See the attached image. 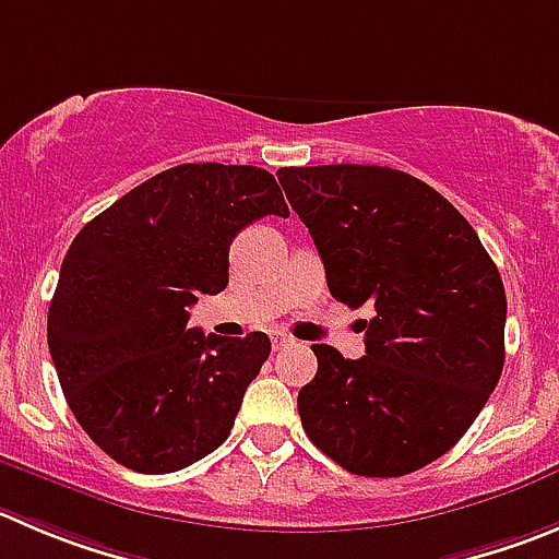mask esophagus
I'll use <instances>...</instances> for the list:
<instances>
[{"mask_svg":"<svg viewBox=\"0 0 559 559\" xmlns=\"http://www.w3.org/2000/svg\"><path fill=\"white\" fill-rule=\"evenodd\" d=\"M296 340L290 337V334H274V350H283L288 348V345H294Z\"/></svg>","mask_w":559,"mask_h":559,"instance_id":"esophagus-1","label":"esophagus"}]
</instances>
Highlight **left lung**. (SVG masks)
<instances>
[{"label":"left lung","instance_id":"left-lung-1","mask_svg":"<svg viewBox=\"0 0 559 559\" xmlns=\"http://www.w3.org/2000/svg\"><path fill=\"white\" fill-rule=\"evenodd\" d=\"M329 294L373 307L365 356L312 345L305 433L354 475L401 477L469 430L504 365L502 276L469 222L414 175L373 164L283 167Z\"/></svg>","mask_w":559,"mask_h":559}]
</instances>
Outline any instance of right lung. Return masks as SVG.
Wrapping results in <instances>:
<instances>
[{
    "mask_svg": "<svg viewBox=\"0 0 559 559\" xmlns=\"http://www.w3.org/2000/svg\"><path fill=\"white\" fill-rule=\"evenodd\" d=\"M269 214L288 216V205L265 169L180 164L73 238L49 305V350L73 417L117 464L167 475L230 436L271 340L186 323L197 296L227 288L238 230Z\"/></svg>",
    "mask_w": 559,
    "mask_h": 559,
    "instance_id": "obj_1",
    "label": "right lung"
}]
</instances>
